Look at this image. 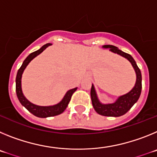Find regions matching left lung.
Returning <instances> with one entry per match:
<instances>
[{"label": "left lung", "mask_w": 157, "mask_h": 157, "mask_svg": "<svg viewBox=\"0 0 157 157\" xmlns=\"http://www.w3.org/2000/svg\"><path fill=\"white\" fill-rule=\"evenodd\" d=\"M103 48H109L111 52L117 53L123 57L128 59L130 63L132 64L134 71L136 73V82L134 88L131 90L129 93L124 94L123 96H120L118 98V99L115 101L114 103L112 104H102L98 100L97 93H96L94 86L92 84L90 90L91 100H92V104L94 106V109L98 112V114L104 116H112V117H119L123 115L126 114L131 108L133 105L138 101L141 92V73L140 69L138 68V65L136 63L134 58L130 56V54L126 53L123 52L117 47L111 45H103Z\"/></svg>", "instance_id": "left-lung-1"}]
</instances>
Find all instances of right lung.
I'll return each instance as SVG.
<instances>
[{"label": "right lung", "instance_id": "add662e5", "mask_svg": "<svg viewBox=\"0 0 157 157\" xmlns=\"http://www.w3.org/2000/svg\"><path fill=\"white\" fill-rule=\"evenodd\" d=\"M52 44L48 43L45 44V45H43L40 49L35 51V52H32L27 56L25 60L23 61V64L20 67V68L18 70L17 75H16V95L19 99V102L21 103L23 106H24L30 113L34 115V116H37V117L40 118H46V117H51V116H58V115L61 114L62 112H64L66 108L68 105L69 102L71 101L72 94H74L77 90V87L74 89H71L70 90H68L66 93L64 95L63 98L59 103L56 104L55 105H52V106H39V105H34L33 103L30 102L27 98H25L24 95L22 91V87H21V78H22V75L23 73V71L25 68L27 67L28 63L31 61L32 59H34V57L39 55L41 52L45 50V48L48 46L51 45Z\"/></svg>", "mask_w": 157, "mask_h": 157}]
</instances>
